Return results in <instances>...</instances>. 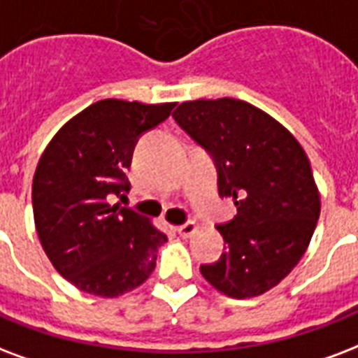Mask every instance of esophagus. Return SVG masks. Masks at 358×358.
I'll use <instances>...</instances> for the list:
<instances>
[{"mask_svg": "<svg viewBox=\"0 0 358 358\" xmlns=\"http://www.w3.org/2000/svg\"><path fill=\"white\" fill-rule=\"evenodd\" d=\"M199 231V225L195 222H187L184 223V225H178L176 227V233L180 234V236H184V238H189L191 234H195Z\"/></svg>", "mask_w": 358, "mask_h": 358, "instance_id": "34e87169", "label": "esophagus"}]
</instances>
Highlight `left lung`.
I'll use <instances>...</instances> for the list:
<instances>
[{"label":"left lung","mask_w":358,"mask_h":358,"mask_svg":"<svg viewBox=\"0 0 358 358\" xmlns=\"http://www.w3.org/2000/svg\"><path fill=\"white\" fill-rule=\"evenodd\" d=\"M174 120L217 167L236 215L220 225L227 252L201 274L220 293L253 299L276 287L306 253L321 212L310 159L293 133L245 101H184Z\"/></svg>","instance_id":"left-lung-1"}]
</instances>
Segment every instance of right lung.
<instances>
[{"label": "right lung", "instance_id": "add662e5", "mask_svg": "<svg viewBox=\"0 0 358 358\" xmlns=\"http://www.w3.org/2000/svg\"><path fill=\"white\" fill-rule=\"evenodd\" d=\"M174 105L97 101L62 125L41 155L31 185L37 236L52 266L84 293L114 299L154 272L167 234L110 201L129 191L125 169L136 138Z\"/></svg>", "mask_w": 358, "mask_h": 358}]
</instances>
